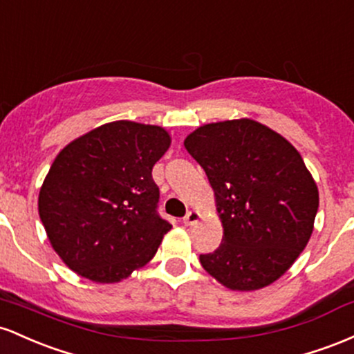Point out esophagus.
I'll return each instance as SVG.
<instances>
[{
  "label": "esophagus",
  "instance_id": "obj_1",
  "mask_svg": "<svg viewBox=\"0 0 354 354\" xmlns=\"http://www.w3.org/2000/svg\"><path fill=\"white\" fill-rule=\"evenodd\" d=\"M198 219H201V214H198L197 210H190V212H187V216L184 217V224L192 227V225L197 224Z\"/></svg>",
  "mask_w": 354,
  "mask_h": 354
}]
</instances>
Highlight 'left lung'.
<instances>
[{
  "mask_svg": "<svg viewBox=\"0 0 354 354\" xmlns=\"http://www.w3.org/2000/svg\"><path fill=\"white\" fill-rule=\"evenodd\" d=\"M205 170L224 227L202 268L232 291L269 286L291 268L313 234L319 205L299 152L259 122L198 127L184 142Z\"/></svg>",
  "mask_w": 354,
  "mask_h": 354,
  "instance_id": "obj_1",
  "label": "left lung"
}]
</instances>
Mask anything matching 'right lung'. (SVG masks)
<instances>
[{"label": "right lung", "mask_w": 354, "mask_h": 354, "mask_svg": "<svg viewBox=\"0 0 354 354\" xmlns=\"http://www.w3.org/2000/svg\"><path fill=\"white\" fill-rule=\"evenodd\" d=\"M170 147L162 127L118 120L68 144L39 189L53 249L93 283H118L156 256L172 225L158 216L156 162Z\"/></svg>", "instance_id": "obj_1"}]
</instances>
